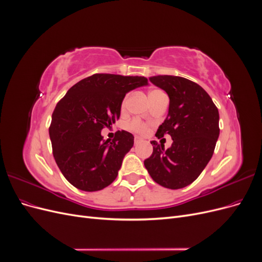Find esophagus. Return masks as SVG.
I'll return each mask as SVG.
<instances>
[{"label": "esophagus", "mask_w": 262, "mask_h": 262, "mask_svg": "<svg viewBox=\"0 0 262 262\" xmlns=\"http://www.w3.org/2000/svg\"><path fill=\"white\" fill-rule=\"evenodd\" d=\"M142 141V139L140 138V137H138V136H136V137H134V143H136V144H138V143H140V142Z\"/></svg>", "instance_id": "1"}]
</instances>
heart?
I'll use <instances>...</instances> for the list:
<instances>
[{"instance_id": "1", "label": "heart", "mask_w": 262, "mask_h": 262, "mask_svg": "<svg viewBox=\"0 0 262 262\" xmlns=\"http://www.w3.org/2000/svg\"><path fill=\"white\" fill-rule=\"evenodd\" d=\"M164 93L160 90H153L148 93V97L150 100H153L154 98H156L160 95H163ZM125 106V99H123L122 101V107ZM126 129L132 131V132H137L140 134H144L147 131V126L146 124H144L142 121L138 120V119H134V120L130 121L128 124H126Z\"/></svg>"}]
</instances>
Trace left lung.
Returning a JSON list of instances; mask_svg holds the SVG:
<instances>
[{"label":"left lung","instance_id":"obj_1","mask_svg":"<svg viewBox=\"0 0 262 262\" xmlns=\"http://www.w3.org/2000/svg\"><path fill=\"white\" fill-rule=\"evenodd\" d=\"M149 81L169 97L168 115L155 136L169 134L172 144L165 149L156 141L150 142L153 153L144 166L158 185L168 189L187 187L213 155L220 136L219 110L200 85L185 77L157 75Z\"/></svg>","mask_w":262,"mask_h":262}]
</instances>
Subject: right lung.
<instances>
[{
  "mask_svg": "<svg viewBox=\"0 0 262 262\" xmlns=\"http://www.w3.org/2000/svg\"><path fill=\"white\" fill-rule=\"evenodd\" d=\"M147 84L144 76L94 74L73 85L58 102L49 136L55 163L71 185L92 192L117 178L134 137L122 130L104 140L101 130L120 117L125 94Z\"/></svg>",
  "mask_w": 262,
  "mask_h": 262,
  "instance_id": "add662e5",
  "label": "right lung"
}]
</instances>
